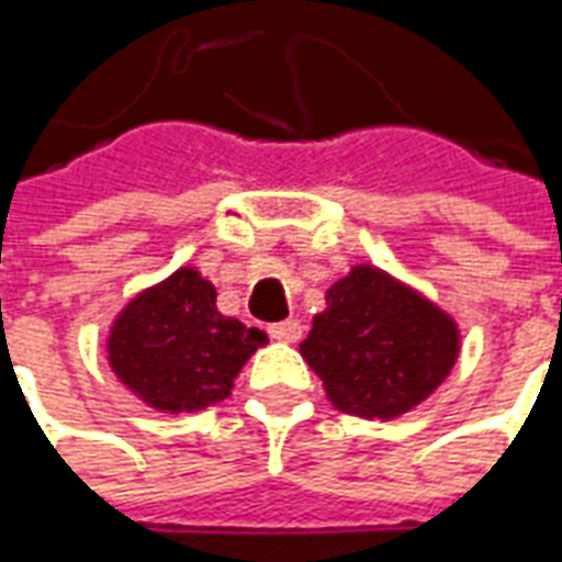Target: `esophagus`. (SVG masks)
<instances>
[{
  "mask_svg": "<svg viewBox=\"0 0 562 562\" xmlns=\"http://www.w3.org/2000/svg\"><path fill=\"white\" fill-rule=\"evenodd\" d=\"M270 339H277V342H297L303 334V327L297 318H285V322H277L268 327Z\"/></svg>",
  "mask_w": 562,
  "mask_h": 562,
  "instance_id": "esophagus-1",
  "label": "esophagus"
}]
</instances>
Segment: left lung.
Listing matches in <instances>:
<instances>
[{"label": "left lung", "mask_w": 562, "mask_h": 562, "mask_svg": "<svg viewBox=\"0 0 562 562\" xmlns=\"http://www.w3.org/2000/svg\"><path fill=\"white\" fill-rule=\"evenodd\" d=\"M301 355L342 414L390 419L429 398L459 360V324L372 265L334 282Z\"/></svg>", "instance_id": "obj_1"}]
</instances>
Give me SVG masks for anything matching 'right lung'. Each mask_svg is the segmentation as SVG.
Masks as SVG:
<instances>
[{
  "label": "right lung",
  "mask_w": 562,
  "mask_h": 562,
  "mask_svg": "<svg viewBox=\"0 0 562 562\" xmlns=\"http://www.w3.org/2000/svg\"><path fill=\"white\" fill-rule=\"evenodd\" d=\"M265 342L259 327L220 313L217 289L196 268H178L119 313L106 355L145 405L181 414L223 402L240 366Z\"/></svg>",
  "instance_id": "right-lung-1"
}]
</instances>
